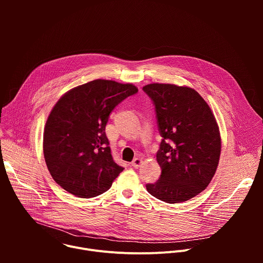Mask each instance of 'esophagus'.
Instances as JSON below:
<instances>
[{"instance_id":"1","label":"esophagus","mask_w":263,"mask_h":263,"mask_svg":"<svg viewBox=\"0 0 263 263\" xmlns=\"http://www.w3.org/2000/svg\"><path fill=\"white\" fill-rule=\"evenodd\" d=\"M142 163V159L140 158V157H136V158H134L133 159V161L131 162V164H132V166L133 167H135V168H138L139 166H140V164Z\"/></svg>"}]
</instances>
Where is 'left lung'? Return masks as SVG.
I'll return each mask as SVG.
<instances>
[{
	"mask_svg": "<svg viewBox=\"0 0 263 263\" xmlns=\"http://www.w3.org/2000/svg\"><path fill=\"white\" fill-rule=\"evenodd\" d=\"M155 105L162 140L156 154L161 167L146 191L175 204L202 193L213 178L220 156V135L212 111L195 89L153 83L142 87Z\"/></svg>",
	"mask_w": 263,
	"mask_h": 263,
	"instance_id": "obj_1",
	"label": "left lung"
}]
</instances>
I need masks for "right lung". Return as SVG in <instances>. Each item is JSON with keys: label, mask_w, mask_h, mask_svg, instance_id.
<instances>
[{"label": "right lung", "mask_w": 263, "mask_h": 263, "mask_svg": "<svg viewBox=\"0 0 263 263\" xmlns=\"http://www.w3.org/2000/svg\"><path fill=\"white\" fill-rule=\"evenodd\" d=\"M138 91L133 84L98 79L64 93L44 132L48 170L67 193L89 199L107 192L124 167L112 158L105 127L111 111Z\"/></svg>", "instance_id": "add662e5"}]
</instances>
